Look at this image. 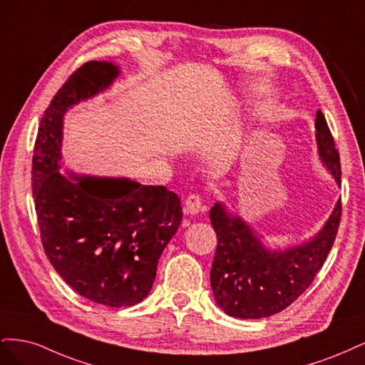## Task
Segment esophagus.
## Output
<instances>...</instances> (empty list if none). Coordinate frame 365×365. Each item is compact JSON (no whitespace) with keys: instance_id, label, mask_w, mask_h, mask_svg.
<instances>
[{"instance_id":"34e87169","label":"esophagus","mask_w":365,"mask_h":365,"mask_svg":"<svg viewBox=\"0 0 365 365\" xmlns=\"http://www.w3.org/2000/svg\"><path fill=\"white\" fill-rule=\"evenodd\" d=\"M202 208V197L200 195H190L185 200L184 204V212L187 215H197Z\"/></svg>"}]
</instances>
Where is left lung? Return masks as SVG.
<instances>
[{
    "label": "left lung",
    "instance_id": "8db88e82",
    "mask_svg": "<svg viewBox=\"0 0 365 365\" xmlns=\"http://www.w3.org/2000/svg\"><path fill=\"white\" fill-rule=\"evenodd\" d=\"M315 138L319 158L341 185L339 153L322 111H317ZM210 220L217 236L210 272L215 300L230 317L257 319L282 312L314 282L335 242L341 201L315 236L286 250L264 247L247 220L222 202L210 210Z\"/></svg>",
    "mask_w": 365,
    "mask_h": 365
}]
</instances>
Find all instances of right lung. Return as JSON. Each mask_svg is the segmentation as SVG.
Wrapping results in <instances>:
<instances>
[{"label":"right lung","instance_id":"right-lung-1","mask_svg":"<svg viewBox=\"0 0 365 365\" xmlns=\"http://www.w3.org/2000/svg\"><path fill=\"white\" fill-rule=\"evenodd\" d=\"M120 68L91 61L76 70L43 114L33 150L31 190L43 250L82 297L129 307L152 289L161 254L182 220L164 185L59 172L63 115L113 85Z\"/></svg>","mask_w":365,"mask_h":365}]
</instances>
